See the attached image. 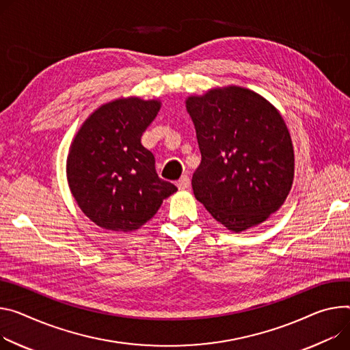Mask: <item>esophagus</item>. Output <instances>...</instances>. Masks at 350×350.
<instances>
[{"instance_id":"34e87169","label":"esophagus","mask_w":350,"mask_h":350,"mask_svg":"<svg viewBox=\"0 0 350 350\" xmlns=\"http://www.w3.org/2000/svg\"><path fill=\"white\" fill-rule=\"evenodd\" d=\"M176 185L178 187V189H187L189 185H191V180H189V177L187 174L181 176V178L176 183Z\"/></svg>"}]
</instances>
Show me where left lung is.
I'll return each instance as SVG.
<instances>
[{"instance_id": "8db88e82", "label": "left lung", "mask_w": 350, "mask_h": 350, "mask_svg": "<svg viewBox=\"0 0 350 350\" xmlns=\"http://www.w3.org/2000/svg\"><path fill=\"white\" fill-rule=\"evenodd\" d=\"M202 161L193 176L196 198L229 230L264 221L288 197L295 154L282 116L244 88L188 98Z\"/></svg>"}]
</instances>
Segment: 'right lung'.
Wrapping results in <instances>:
<instances>
[{
    "label": "right lung",
    "instance_id": "add662e5",
    "mask_svg": "<svg viewBox=\"0 0 350 350\" xmlns=\"http://www.w3.org/2000/svg\"><path fill=\"white\" fill-rule=\"evenodd\" d=\"M161 103L120 99L94 111L77 134L67 161L71 193L98 226L139 229L177 187L159 178L141 137Z\"/></svg>",
    "mask_w": 350,
    "mask_h": 350
}]
</instances>
